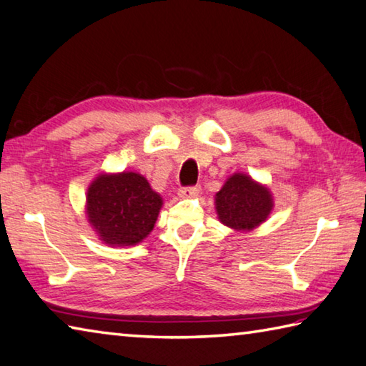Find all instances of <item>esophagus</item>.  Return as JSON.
<instances>
[{
    "instance_id": "esophagus-1",
    "label": "esophagus",
    "mask_w": 366,
    "mask_h": 366,
    "mask_svg": "<svg viewBox=\"0 0 366 366\" xmlns=\"http://www.w3.org/2000/svg\"><path fill=\"white\" fill-rule=\"evenodd\" d=\"M199 191H201L199 186H189V188H182L180 191H178V196H180L182 199H192L199 194Z\"/></svg>"
}]
</instances>
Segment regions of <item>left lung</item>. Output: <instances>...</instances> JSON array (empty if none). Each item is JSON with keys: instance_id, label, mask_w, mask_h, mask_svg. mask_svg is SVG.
<instances>
[{"instance_id": "1", "label": "left lung", "mask_w": 366, "mask_h": 366, "mask_svg": "<svg viewBox=\"0 0 366 366\" xmlns=\"http://www.w3.org/2000/svg\"><path fill=\"white\" fill-rule=\"evenodd\" d=\"M274 209V197L266 184L236 172L215 194L219 223L234 231L248 232L263 224Z\"/></svg>"}]
</instances>
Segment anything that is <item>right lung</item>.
<instances>
[{
    "label": "right lung",
    "instance_id": "obj_1",
    "mask_svg": "<svg viewBox=\"0 0 366 366\" xmlns=\"http://www.w3.org/2000/svg\"><path fill=\"white\" fill-rule=\"evenodd\" d=\"M162 197L137 172H100L86 192V218L103 244L132 247L149 236Z\"/></svg>",
    "mask_w": 366,
    "mask_h": 366
}]
</instances>
